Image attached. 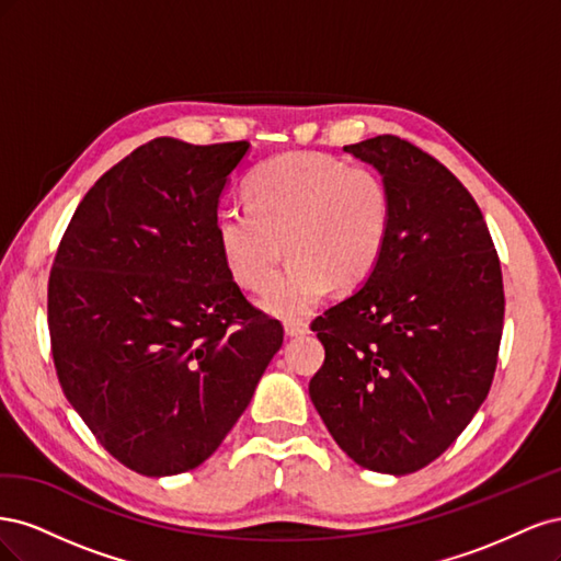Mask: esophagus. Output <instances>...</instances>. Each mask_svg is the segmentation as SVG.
Masks as SVG:
<instances>
[{"label":"esophagus","mask_w":561,"mask_h":561,"mask_svg":"<svg viewBox=\"0 0 561 561\" xmlns=\"http://www.w3.org/2000/svg\"><path fill=\"white\" fill-rule=\"evenodd\" d=\"M309 332V325L304 320H287L285 322V334L287 336H301Z\"/></svg>","instance_id":"obj_1"}]
</instances>
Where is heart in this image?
<instances>
[{"label": "heart", "instance_id": "obj_1", "mask_svg": "<svg viewBox=\"0 0 561 561\" xmlns=\"http://www.w3.org/2000/svg\"><path fill=\"white\" fill-rule=\"evenodd\" d=\"M245 210L215 219L217 245L229 276L243 290L274 283L285 254L287 274L262 307L301 318L334 290H353L377 268L390 229V196L379 173L322 154H280L245 182Z\"/></svg>", "mask_w": 561, "mask_h": 561}]
</instances>
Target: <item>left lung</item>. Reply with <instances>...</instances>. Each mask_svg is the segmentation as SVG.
I'll return each mask as SVG.
<instances>
[{
	"instance_id": "8db88e82",
	"label": "left lung",
	"mask_w": 561,
	"mask_h": 561,
	"mask_svg": "<svg viewBox=\"0 0 561 561\" xmlns=\"http://www.w3.org/2000/svg\"><path fill=\"white\" fill-rule=\"evenodd\" d=\"M381 173L390 229L371 276L311 322L325 363L309 396L355 463L416 472L480 410L499 363L503 276L478 203L412 142L344 147Z\"/></svg>"
}]
</instances>
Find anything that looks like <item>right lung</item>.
Masks as SVG:
<instances>
[{"mask_svg":"<svg viewBox=\"0 0 561 561\" xmlns=\"http://www.w3.org/2000/svg\"><path fill=\"white\" fill-rule=\"evenodd\" d=\"M250 142L157 138L75 210L48 276L65 398L116 461L165 478L201 466L283 346L217 245L227 180Z\"/></svg>","mask_w":561,"mask_h":561,"instance_id":"right-lung-1","label":"right lung"}]
</instances>
